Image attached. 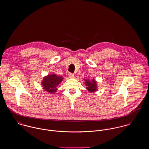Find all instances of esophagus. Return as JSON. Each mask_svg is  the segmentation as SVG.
Returning a JSON list of instances; mask_svg holds the SVG:
<instances>
[{"label":"esophagus","mask_w":149,"mask_h":149,"mask_svg":"<svg viewBox=\"0 0 149 149\" xmlns=\"http://www.w3.org/2000/svg\"><path fill=\"white\" fill-rule=\"evenodd\" d=\"M68 75H69V77L70 78H73V77H74V74H73V73H69Z\"/></svg>","instance_id":"34e87169"}]
</instances>
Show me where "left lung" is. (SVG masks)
Here are the masks:
<instances>
[{
	"label": "left lung",
	"instance_id": "left-lung-1",
	"mask_svg": "<svg viewBox=\"0 0 149 149\" xmlns=\"http://www.w3.org/2000/svg\"><path fill=\"white\" fill-rule=\"evenodd\" d=\"M85 84L87 86V89L90 92H94L95 91H97V84L95 82V80H93L91 81L89 80H85Z\"/></svg>",
	"mask_w": 149,
	"mask_h": 149
}]
</instances>
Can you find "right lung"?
Instances as JSON below:
<instances>
[{"instance_id":"obj_1","label":"right lung","mask_w":149,"mask_h":149,"mask_svg":"<svg viewBox=\"0 0 149 149\" xmlns=\"http://www.w3.org/2000/svg\"><path fill=\"white\" fill-rule=\"evenodd\" d=\"M62 79V77H59L54 74L49 75L44 79L42 85L45 91L50 93H54L56 91L57 86L61 83Z\"/></svg>"}]
</instances>
